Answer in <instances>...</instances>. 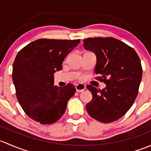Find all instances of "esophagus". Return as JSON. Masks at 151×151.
I'll return each instance as SVG.
<instances>
[{"label":"esophagus","mask_w":151,"mask_h":151,"mask_svg":"<svg viewBox=\"0 0 151 151\" xmlns=\"http://www.w3.org/2000/svg\"><path fill=\"white\" fill-rule=\"evenodd\" d=\"M76 91H77L78 92H82V91H83L85 89H86V86H85L83 83H78V84L76 85Z\"/></svg>","instance_id":"obj_1"}]
</instances>
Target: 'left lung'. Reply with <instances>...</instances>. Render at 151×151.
Returning a JSON list of instances; mask_svg holds the SVG:
<instances>
[{
	"label": "left lung",
	"instance_id": "left-lung-1",
	"mask_svg": "<svg viewBox=\"0 0 151 151\" xmlns=\"http://www.w3.org/2000/svg\"><path fill=\"white\" fill-rule=\"evenodd\" d=\"M83 47L95 54L94 71L106 84L102 90L87 85L92 99L86 109L97 121L115 122L126 114L137 96L142 75L140 60L132 48L116 38H88L83 40Z\"/></svg>",
	"mask_w": 151,
	"mask_h": 151
}]
</instances>
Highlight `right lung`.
<instances>
[{
    "mask_svg": "<svg viewBox=\"0 0 151 151\" xmlns=\"http://www.w3.org/2000/svg\"><path fill=\"white\" fill-rule=\"evenodd\" d=\"M80 40L38 39L18 52L12 78L16 95L29 118L42 124L56 122L64 114L67 103L76 92L71 83L54 85V74L63 69L66 56Z\"/></svg>",
    "mask_w": 151,
    "mask_h": 151,
    "instance_id": "right-lung-1",
    "label": "right lung"
}]
</instances>
